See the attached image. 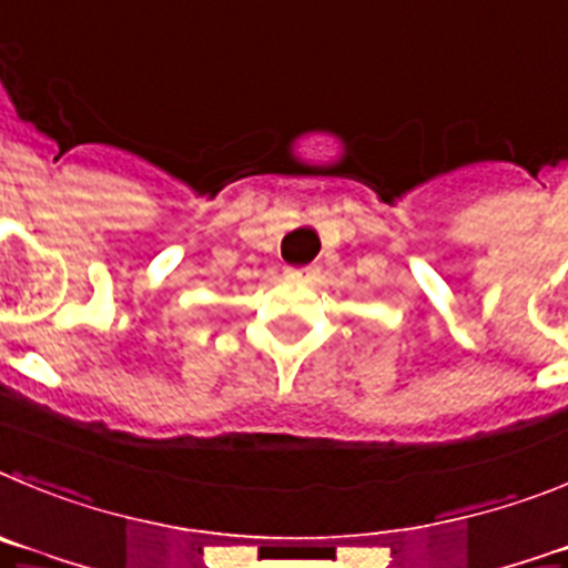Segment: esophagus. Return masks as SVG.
I'll return each mask as SVG.
<instances>
[{
	"label": "esophagus",
	"instance_id": "1",
	"mask_svg": "<svg viewBox=\"0 0 568 568\" xmlns=\"http://www.w3.org/2000/svg\"><path fill=\"white\" fill-rule=\"evenodd\" d=\"M285 277H288V280L314 277V265H288V268H285Z\"/></svg>",
	"mask_w": 568,
	"mask_h": 568
}]
</instances>
